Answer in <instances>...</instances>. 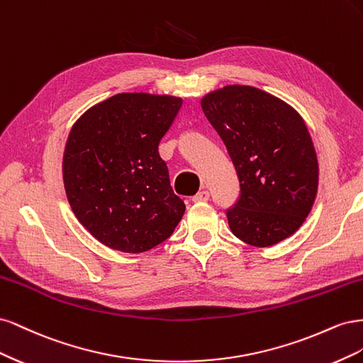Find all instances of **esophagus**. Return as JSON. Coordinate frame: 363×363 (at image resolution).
<instances>
[{"instance_id": "1", "label": "esophagus", "mask_w": 363, "mask_h": 363, "mask_svg": "<svg viewBox=\"0 0 363 363\" xmlns=\"http://www.w3.org/2000/svg\"><path fill=\"white\" fill-rule=\"evenodd\" d=\"M208 199H211V194H208L207 191H200V192H196V194L192 196V201H195V203H203V201H207Z\"/></svg>"}]
</instances>
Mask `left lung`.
<instances>
[{
  "label": "left lung",
  "instance_id": "1",
  "mask_svg": "<svg viewBox=\"0 0 363 363\" xmlns=\"http://www.w3.org/2000/svg\"><path fill=\"white\" fill-rule=\"evenodd\" d=\"M201 108L239 179V199L225 211L233 235L255 247L294 235L318 191V159L303 118L280 98L240 84L207 94Z\"/></svg>",
  "mask_w": 363,
  "mask_h": 363
}]
</instances>
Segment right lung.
I'll return each mask as SVG.
<instances>
[{
	"instance_id": "1",
	"label": "right lung",
	"mask_w": 363,
	"mask_h": 363,
	"mask_svg": "<svg viewBox=\"0 0 363 363\" xmlns=\"http://www.w3.org/2000/svg\"><path fill=\"white\" fill-rule=\"evenodd\" d=\"M182 98L118 94L84 112L63 155V183L77 219L108 248L144 252L168 239L184 213L159 155Z\"/></svg>"
}]
</instances>
